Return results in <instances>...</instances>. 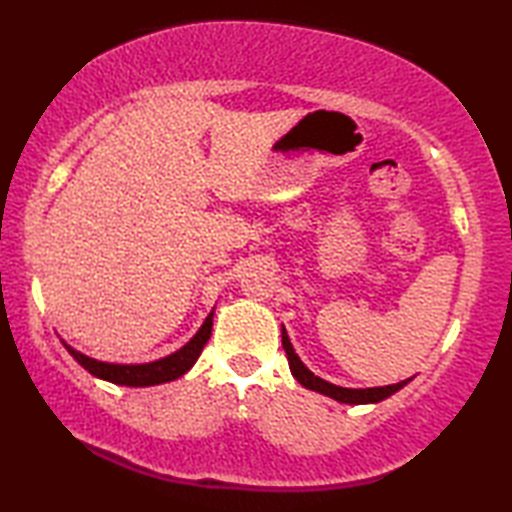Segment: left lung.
<instances>
[{
    "instance_id": "obj_1",
    "label": "left lung",
    "mask_w": 512,
    "mask_h": 512,
    "mask_svg": "<svg viewBox=\"0 0 512 512\" xmlns=\"http://www.w3.org/2000/svg\"><path fill=\"white\" fill-rule=\"evenodd\" d=\"M283 349L287 353L291 375H294V378L302 384V387L316 391V393H322V395H329V398L338 400L342 404H375V402H382V400H387L389 395H393L395 391H400L404 384L411 382V378H409V380H402L398 384H389V387H373V389H344V387H336V384H331L327 380L318 378V375L311 373L305 367V364H302V360L298 358V353L294 351V347H291L285 327H283Z\"/></svg>"
}]
</instances>
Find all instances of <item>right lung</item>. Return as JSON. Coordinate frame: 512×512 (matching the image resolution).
Here are the masks:
<instances>
[{
    "instance_id": "obj_1",
    "label": "right lung",
    "mask_w": 512,
    "mask_h": 512,
    "mask_svg": "<svg viewBox=\"0 0 512 512\" xmlns=\"http://www.w3.org/2000/svg\"><path fill=\"white\" fill-rule=\"evenodd\" d=\"M212 318H214V311L205 318L201 329L196 331V336L187 342L185 347L174 351L172 356H165L161 360L145 362V364L101 362V360L83 356L81 351L72 349L66 342L64 347L68 349L70 356L75 358L88 373L95 375V378L108 380L112 384H121V387H154V384H163V382H172L176 378H181L183 373H187L194 367V362L198 360V356H201L203 347L212 336V325H214Z\"/></svg>"
}]
</instances>
